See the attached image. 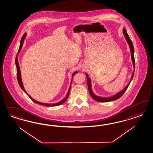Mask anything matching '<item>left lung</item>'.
Returning <instances> with one entry per match:
<instances>
[{"instance_id":"8db88e82","label":"left lung","mask_w":153,"mask_h":153,"mask_svg":"<svg viewBox=\"0 0 153 153\" xmlns=\"http://www.w3.org/2000/svg\"><path fill=\"white\" fill-rule=\"evenodd\" d=\"M123 33L125 35V37L126 40L127 42L128 43L129 47H130V51H131V59H132V62L133 63V67H134V72L131 76V79H130L129 83L127 84V85L126 86L125 88H123L122 91H120V92L116 94V95L111 97H100L97 96L96 95H95L93 91H92V88H91V79H90V77H88V74H87L86 73H85V74L87 77V79H88V91L90 95L91 96V97H93V99L97 101L98 102H111V101H113V100H116L117 99H119L120 97H122L123 95V94L125 93L126 90H127V88H128L129 85H130V82H131L132 79L134 77V68H135V62H134V45L132 44V42L131 40L130 37L128 35V33H127V31L125 28H123Z\"/></svg>"}]
</instances>
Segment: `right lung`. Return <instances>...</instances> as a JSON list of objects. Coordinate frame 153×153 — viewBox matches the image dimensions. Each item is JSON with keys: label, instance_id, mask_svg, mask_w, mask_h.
Masks as SVG:
<instances>
[{"label": "right lung", "instance_id": "right-lung-1", "mask_svg": "<svg viewBox=\"0 0 153 153\" xmlns=\"http://www.w3.org/2000/svg\"><path fill=\"white\" fill-rule=\"evenodd\" d=\"M26 35H27V33H25L24 35H23V36L22 37V39H21V40L20 45H19V51H18V53H17V56H16V59H15V62H16V68H17V79H18V82H19V85L21 88L22 89V90H23V91L26 93L29 97L31 98V99L33 100V102L37 103L38 104L42 105H45V106H47V107H51H51H56V106L60 105L61 104H63V103L67 100L68 97H69L70 89H71V84H72V79H73V78L72 79V80H71V84H70V88H69V90H68V93H67V94L66 97H65L62 100H61L60 102H58L55 103V104H48V103H44V102H38L37 100H35L34 99H33V97H31L30 95H29L27 93L25 89V88H24V86H23V83H22V81L21 74V71H20V68H19V61H18V54H19V53L20 52V51H21V49H22V48L24 40H25V39L26 38ZM77 73H78V71L74 72V73L72 75V77H73L74 74H76Z\"/></svg>", "mask_w": 153, "mask_h": 153}]
</instances>
